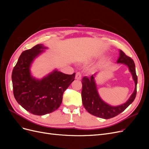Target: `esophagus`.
Here are the masks:
<instances>
[{
	"mask_svg": "<svg viewBox=\"0 0 149 149\" xmlns=\"http://www.w3.org/2000/svg\"><path fill=\"white\" fill-rule=\"evenodd\" d=\"M81 77H82V76H81V73H79V72H77V73H76V74L75 78L76 79H78V80H80L81 79Z\"/></svg>",
	"mask_w": 149,
	"mask_h": 149,
	"instance_id": "1",
	"label": "esophagus"
}]
</instances>
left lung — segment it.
I'll return each mask as SVG.
<instances>
[{
  "label": "left lung",
  "instance_id": "obj_1",
  "mask_svg": "<svg viewBox=\"0 0 149 149\" xmlns=\"http://www.w3.org/2000/svg\"><path fill=\"white\" fill-rule=\"evenodd\" d=\"M118 63H123L127 65L129 71L131 73L135 83V89L132 95L127 102L118 106H112L103 101L99 95L96 84L94 79L96 74L88 78L84 76L82 79L81 97L83 106L89 113L102 119H110L118 116L123 112L135 100L137 94V76L136 72L135 63L131 58L127 56L122 51L119 50V56Z\"/></svg>",
  "mask_w": 149,
  "mask_h": 149
}]
</instances>
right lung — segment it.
<instances>
[{"mask_svg": "<svg viewBox=\"0 0 149 149\" xmlns=\"http://www.w3.org/2000/svg\"><path fill=\"white\" fill-rule=\"evenodd\" d=\"M46 48L38 44L22 52L12 74L16 101L25 110L37 116L56 111L62 102L63 93L75 78V73L66 74L56 70L41 79L31 75V64Z\"/></svg>", "mask_w": 149, "mask_h": 149, "instance_id": "1", "label": "right lung"}]
</instances>
